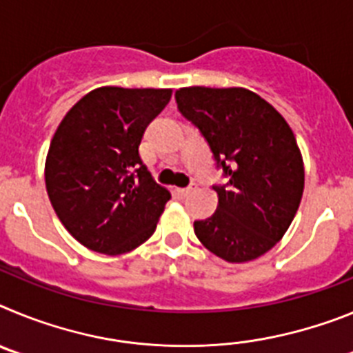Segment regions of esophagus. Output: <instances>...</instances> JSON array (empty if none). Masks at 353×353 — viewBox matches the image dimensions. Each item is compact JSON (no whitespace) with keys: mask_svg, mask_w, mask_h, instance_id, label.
<instances>
[{"mask_svg":"<svg viewBox=\"0 0 353 353\" xmlns=\"http://www.w3.org/2000/svg\"><path fill=\"white\" fill-rule=\"evenodd\" d=\"M196 189H198V183L192 182L191 185L185 187V189H179V192H180V194H182V196H189V194H192V192H196Z\"/></svg>","mask_w":353,"mask_h":353,"instance_id":"obj_1","label":"esophagus"}]
</instances>
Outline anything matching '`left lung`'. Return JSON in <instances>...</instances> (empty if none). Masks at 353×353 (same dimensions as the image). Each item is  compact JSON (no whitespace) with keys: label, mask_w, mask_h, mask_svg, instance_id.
<instances>
[{"label":"left lung","mask_w":353,"mask_h":353,"mask_svg":"<svg viewBox=\"0 0 353 353\" xmlns=\"http://www.w3.org/2000/svg\"><path fill=\"white\" fill-rule=\"evenodd\" d=\"M174 99L228 176L214 187V215L194 221L196 236L224 261L256 260L283 239L301 205L304 162L293 130L251 90L189 86Z\"/></svg>","instance_id":"1"}]
</instances>
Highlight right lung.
Returning <instances> with one entry per match:
<instances>
[{
    "label": "right lung",
    "instance_id": "1",
    "mask_svg": "<svg viewBox=\"0 0 353 353\" xmlns=\"http://www.w3.org/2000/svg\"><path fill=\"white\" fill-rule=\"evenodd\" d=\"M170 99V88L102 86L72 105L56 129L46 189L84 248L117 256L154 235L171 194L143 164L139 143Z\"/></svg>",
    "mask_w": 353,
    "mask_h": 353
}]
</instances>
